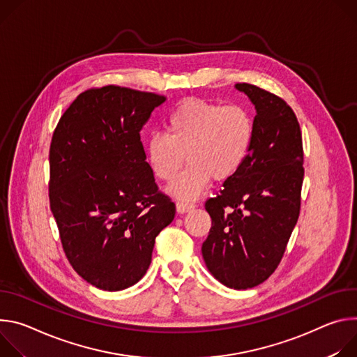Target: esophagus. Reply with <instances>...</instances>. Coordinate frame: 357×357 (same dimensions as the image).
<instances>
[{"label": "esophagus", "instance_id": "obj_1", "mask_svg": "<svg viewBox=\"0 0 357 357\" xmlns=\"http://www.w3.org/2000/svg\"><path fill=\"white\" fill-rule=\"evenodd\" d=\"M195 206L192 203H185V202H178L176 204V208H177V213L183 214V213H187V211H191Z\"/></svg>", "mask_w": 357, "mask_h": 357}]
</instances>
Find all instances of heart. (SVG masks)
Here are the masks:
<instances>
[{
    "instance_id": "b5f03b06",
    "label": "heart",
    "mask_w": 357,
    "mask_h": 357,
    "mask_svg": "<svg viewBox=\"0 0 357 357\" xmlns=\"http://www.w3.org/2000/svg\"><path fill=\"white\" fill-rule=\"evenodd\" d=\"M255 139V119L248 107L187 99L167 117L166 133L153 135L146 144L147 162L162 181H173L184 166L188 167L169 187L180 200H192L211 178L227 181L245 165Z\"/></svg>"
}]
</instances>
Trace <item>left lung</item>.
<instances>
[{
    "label": "left lung",
    "instance_id": "1",
    "mask_svg": "<svg viewBox=\"0 0 357 357\" xmlns=\"http://www.w3.org/2000/svg\"><path fill=\"white\" fill-rule=\"evenodd\" d=\"M255 105V139L243 169L206 202L213 225L202 252L228 288L248 289L278 268L301 211L303 147L298 119L280 96L236 84Z\"/></svg>",
    "mask_w": 357,
    "mask_h": 357
}]
</instances>
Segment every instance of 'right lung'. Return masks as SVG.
<instances>
[{
	"label": "right lung",
	"mask_w": 357,
	"mask_h": 357,
	"mask_svg": "<svg viewBox=\"0 0 357 357\" xmlns=\"http://www.w3.org/2000/svg\"><path fill=\"white\" fill-rule=\"evenodd\" d=\"M166 96L107 85L79 95L55 128L50 204L63 252L91 285L122 291L151 262L155 236L176 215L158 191L140 130Z\"/></svg>",
	"instance_id": "right-lung-1"
}]
</instances>
